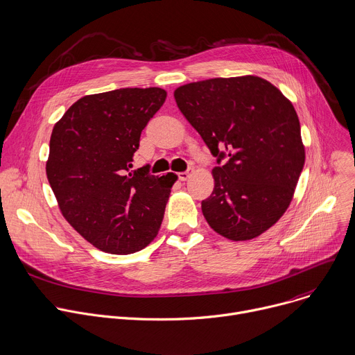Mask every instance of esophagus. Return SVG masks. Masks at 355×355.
Returning <instances> with one entry per match:
<instances>
[{"label":"esophagus","instance_id":"34e87169","mask_svg":"<svg viewBox=\"0 0 355 355\" xmlns=\"http://www.w3.org/2000/svg\"><path fill=\"white\" fill-rule=\"evenodd\" d=\"M191 172H193V169H191V168H190V169H187V171H184V172H179V173H178V178H179V180H182V182L187 180V179L190 178Z\"/></svg>","mask_w":355,"mask_h":355}]
</instances>
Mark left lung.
<instances>
[{"mask_svg": "<svg viewBox=\"0 0 355 355\" xmlns=\"http://www.w3.org/2000/svg\"><path fill=\"white\" fill-rule=\"evenodd\" d=\"M175 99L218 164L204 218L231 241L259 236L288 208L305 164L293 103L254 76L191 83Z\"/></svg>", "mask_w": 355, "mask_h": 355, "instance_id": "left-lung-1", "label": "left lung"}]
</instances>
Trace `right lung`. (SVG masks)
I'll return each instance as SVG.
<instances>
[{
    "label": "right lung",
    "instance_id": "obj_1",
    "mask_svg": "<svg viewBox=\"0 0 355 355\" xmlns=\"http://www.w3.org/2000/svg\"><path fill=\"white\" fill-rule=\"evenodd\" d=\"M161 88H121L77 101L55 123L46 173L64 218L98 249L130 254L157 236L176 175L130 173Z\"/></svg>",
    "mask_w": 355,
    "mask_h": 355
}]
</instances>
